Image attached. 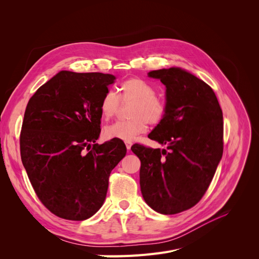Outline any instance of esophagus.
I'll return each mask as SVG.
<instances>
[{"instance_id": "esophagus-1", "label": "esophagus", "mask_w": 259, "mask_h": 259, "mask_svg": "<svg viewBox=\"0 0 259 259\" xmlns=\"http://www.w3.org/2000/svg\"><path fill=\"white\" fill-rule=\"evenodd\" d=\"M125 144H126L127 150H130V149H131V146H132V142H130V141H126V142H125Z\"/></svg>"}]
</instances>
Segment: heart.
Returning a JSON list of instances; mask_svg holds the SVG:
<instances>
[{
    "instance_id": "1",
    "label": "heart",
    "mask_w": 259,
    "mask_h": 259,
    "mask_svg": "<svg viewBox=\"0 0 259 259\" xmlns=\"http://www.w3.org/2000/svg\"><path fill=\"white\" fill-rule=\"evenodd\" d=\"M122 103L133 102L129 119L117 120L105 129L108 139L132 141L147 129V125L156 126L164 120L168 113V103L156 95L155 88L139 77H131L122 81L119 94L108 90L100 103V110L104 118H111L118 112Z\"/></svg>"
}]
</instances>
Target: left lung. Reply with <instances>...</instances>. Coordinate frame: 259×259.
Here are the masks:
<instances>
[{
	"label": "left lung",
	"mask_w": 259,
	"mask_h": 259,
	"mask_svg": "<svg viewBox=\"0 0 259 259\" xmlns=\"http://www.w3.org/2000/svg\"><path fill=\"white\" fill-rule=\"evenodd\" d=\"M166 86L168 113L148 135L167 150L134 144L145 201L158 213L194 207L208 190L224 151L223 111L213 89L181 68L148 73Z\"/></svg>",
	"instance_id": "1"
}]
</instances>
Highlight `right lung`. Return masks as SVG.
Returning a JSON list of instances; mask_svg holds the SVG:
<instances>
[{"label": "right lung", "instance_id": "add662e5", "mask_svg": "<svg viewBox=\"0 0 259 259\" xmlns=\"http://www.w3.org/2000/svg\"><path fill=\"white\" fill-rule=\"evenodd\" d=\"M115 76L60 71L27 104L21 158L34 192L54 215L85 221L106 198L109 176L126 155L121 140L95 144L100 103Z\"/></svg>", "mask_w": 259, "mask_h": 259}]
</instances>
